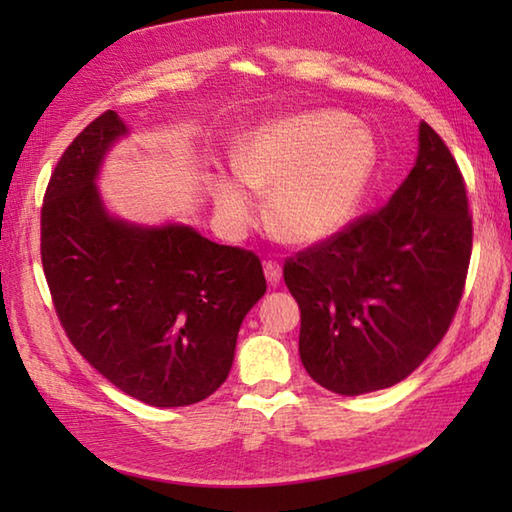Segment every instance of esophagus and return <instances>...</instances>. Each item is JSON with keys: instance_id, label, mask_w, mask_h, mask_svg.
<instances>
[{"instance_id": "1", "label": "esophagus", "mask_w": 512, "mask_h": 512, "mask_svg": "<svg viewBox=\"0 0 512 512\" xmlns=\"http://www.w3.org/2000/svg\"><path fill=\"white\" fill-rule=\"evenodd\" d=\"M264 273H266V280L273 284H280V280H282V266H280V262H273V259H268V262L264 264Z\"/></svg>"}]
</instances>
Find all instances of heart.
Instances as JSON below:
<instances>
[{
  "mask_svg": "<svg viewBox=\"0 0 512 512\" xmlns=\"http://www.w3.org/2000/svg\"><path fill=\"white\" fill-rule=\"evenodd\" d=\"M375 142L332 110L302 112L257 128L241 146L239 176L214 183L216 212L232 235L259 219L255 192H271L268 216L293 244H316L341 232L366 196Z\"/></svg>",
  "mask_w": 512,
  "mask_h": 512,
  "instance_id": "b5f03b06",
  "label": "heart"
}]
</instances>
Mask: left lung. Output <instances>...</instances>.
I'll list each match as a JSON object with an SVG mask.
<instances>
[{
  "label": "left lung",
  "instance_id": "obj_1",
  "mask_svg": "<svg viewBox=\"0 0 512 512\" xmlns=\"http://www.w3.org/2000/svg\"><path fill=\"white\" fill-rule=\"evenodd\" d=\"M470 255L463 173L422 121L418 160L391 201L284 262L309 377L339 395L409 377L452 325Z\"/></svg>",
  "mask_w": 512,
  "mask_h": 512
}]
</instances>
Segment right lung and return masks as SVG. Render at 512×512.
<instances>
[{
  "mask_svg": "<svg viewBox=\"0 0 512 512\" xmlns=\"http://www.w3.org/2000/svg\"><path fill=\"white\" fill-rule=\"evenodd\" d=\"M124 133L106 110L60 155L40 210L42 271L69 343L94 370L144 404L189 406L228 377L266 277L253 250L185 225L110 219L94 176Z\"/></svg>",
  "mask_w": 512,
  "mask_h": 512,
  "instance_id": "1",
  "label": "right lung"
}]
</instances>
